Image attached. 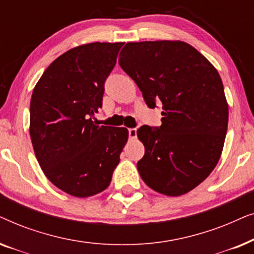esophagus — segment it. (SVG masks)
Here are the masks:
<instances>
[{
  "instance_id": "1",
  "label": "esophagus",
  "mask_w": 254,
  "mask_h": 254,
  "mask_svg": "<svg viewBox=\"0 0 254 254\" xmlns=\"http://www.w3.org/2000/svg\"><path fill=\"white\" fill-rule=\"evenodd\" d=\"M128 135H129L130 140L136 138V128H129V129H128Z\"/></svg>"
}]
</instances>
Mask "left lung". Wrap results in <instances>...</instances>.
Segmentation results:
<instances>
[{"label": "left lung", "instance_id": "8db88e82", "mask_svg": "<svg viewBox=\"0 0 254 254\" xmlns=\"http://www.w3.org/2000/svg\"><path fill=\"white\" fill-rule=\"evenodd\" d=\"M119 64L150 109L162 103V125H143L137 162L141 178L156 192L179 196L210 175L223 150L229 109L223 83L200 52L179 40L127 43Z\"/></svg>", "mask_w": 254, "mask_h": 254}]
</instances>
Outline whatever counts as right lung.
<instances>
[{
  "instance_id": "add662e5",
  "label": "right lung",
  "mask_w": 254,
  "mask_h": 254,
  "mask_svg": "<svg viewBox=\"0 0 254 254\" xmlns=\"http://www.w3.org/2000/svg\"><path fill=\"white\" fill-rule=\"evenodd\" d=\"M123 45L71 48L48 65L33 89L30 136L34 154L48 180L72 196L106 190L127 143V128L92 121Z\"/></svg>"
}]
</instances>
